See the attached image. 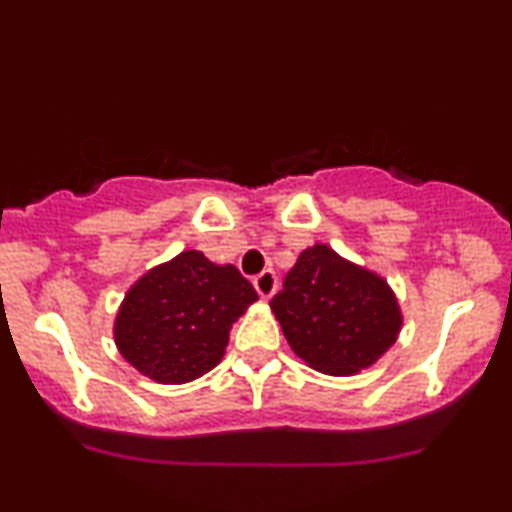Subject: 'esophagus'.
Listing matches in <instances>:
<instances>
[{"label":"esophagus","mask_w":512,"mask_h":512,"mask_svg":"<svg viewBox=\"0 0 512 512\" xmlns=\"http://www.w3.org/2000/svg\"><path fill=\"white\" fill-rule=\"evenodd\" d=\"M252 284H255L257 293H260L262 298H269L272 293L276 291V274L274 269H264V272H260L252 279Z\"/></svg>","instance_id":"34e87169"}]
</instances>
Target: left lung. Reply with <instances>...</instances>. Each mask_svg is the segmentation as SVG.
Wrapping results in <instances>:
<instances>
[{
	"instance_id": "8db88e82",
	"label": "left lung",
	"mask_w": 512,
	"mask_h": 512,
	"mask_svg": "<svg viewBox=\"0 0 512 512\" xmlns=\"http://www.w3.org/2000/svg\"><path fill=\"white\" fill-rule=\"evenodd\" d=\"M269 305L291 349L330 375L373 366L402 327L387 281L346 262L327 245L301 252Z\"/></svg>"
}]
</instances>
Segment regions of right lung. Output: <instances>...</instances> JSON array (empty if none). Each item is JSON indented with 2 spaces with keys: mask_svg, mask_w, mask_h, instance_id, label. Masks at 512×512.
Returning a JSON list of instances; mask_svg holds the SVG:
<instances>
[{
  "mask_svg": "<svg viewBox=\"0 0 512 512\" xmlns=\"http://www.w3.org/2000/svg\"><path fill=\"white\" fill-rule=\"evenodd\" d=\"M255 301L233 264L180 252L129 289L115 320L117 349L156 383H190L221 361L231 325Z\"/></svg>",
  "mask_w": 512,
  "mask_h": 512,
  "instance_id": "right-lung-1",
  "label": "right lung"
}]
</instances>
